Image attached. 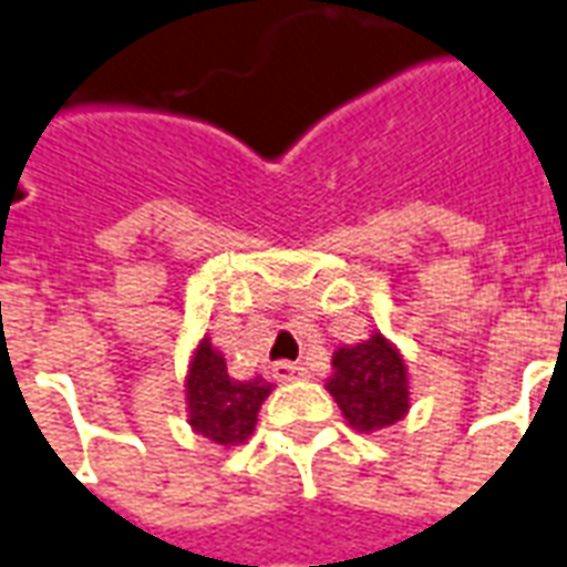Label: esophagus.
I'll use <instances>...</instances> for the list:
<instances>
[{"mask_svg":"<svg viewBox=\"0 0 567 567\" xmlns=\"http://www.w3.org/2000/svg\"><path fill=\"white\" fill-rule=\"evenodd\" d=\"M306 369L300 363H291V360H279V363H272V379L276 381H295L303 379Z\"/></svg>","mask_w":567,"mask_h":567,"instance_id":"1","label":"esophagus"}]
</instances>
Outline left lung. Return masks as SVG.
Segmentation results:
<instances>
[{"label":"left lung","mask_w":567,"mask_h":567,"mask_svg":"<svg viewBox=\"0 0 567 567\" xmlns=\"http://www.w3.org/2000/svg\"><path fill=\"white\" fill-rule=\"evenodd\" d=\"M324 388L358 433H379L409 414V367L381 333L337 348Z\"/></svg>","instance_id":"8db88e82"}]
</instances>
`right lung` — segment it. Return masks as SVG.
Masks as SVG:
<instances>
[{
    "label": "right lung",
    "instance_id": "obj_1",
    "mask_svg": "<svg viewBox=\"0 0 567 567\" xmlns=\"http://www.w3.org/2000/svg\"><path fill=\"white\" fill-rule=\"evenodd\" d=\"M272 384L261 375L234 379L221 351L204 337L192 354L186 375L188 426L216 444H243L258 423L261 402L270 396Z\"/></svg>",
    "mask_w": 567,
    "mask_h": 567
}]
</instances>
